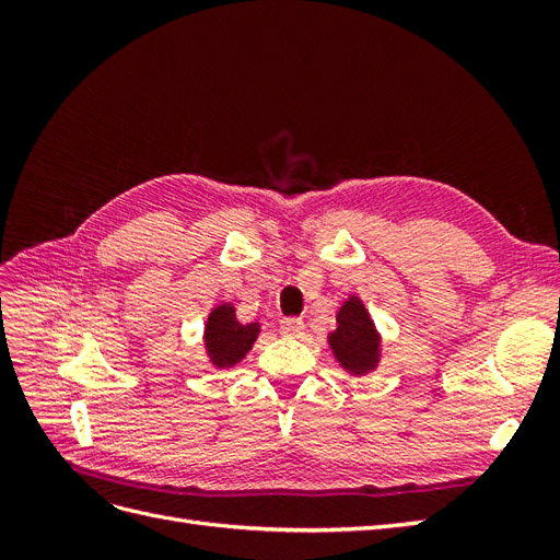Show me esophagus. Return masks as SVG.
Returning <instances> with one entry per match:
<instances>
[{
  "label": "esophagus",
  "mask_w": 560,
  "mask_h": 560,
  "mask_svg": "<svg viewBox=\"0 0 560 560\" xmlns=\"http://www.w3.org/2000/svg\"><path fill=\"white\" fill-rule=\"evenodd\" d=\"M280 331L284 336H292V338H299L303 331H306V325H303V319L299 317H284L280 322Z\"/></svg>",
  "instance_id": "esophagus-1"
}]
</instances>
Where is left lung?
Listing matches in <instances>:
<instances>
[{"instance_id":"obj_1","label":"left lung","mask_w":560,"mask_h":560,"mask_svg":"<svg viewBox=\"0 0 560 560\" xmlns=\"http://www.w3.org/2000/svg\"><path fill=\"white\" fill-rule=\"evenodd\" d=\"M336 362L350 376H366L381 362V334L364 301L350 294L336 315V329L327 336Z\"/></svg>"}]
</instances>
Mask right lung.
Returning a JSON list of instances; mask_svg holds the SVG:
<instances>
[{
  "label": "right lung",
  "instance_id": "right-lung-1",
  "mask_svg": "<svg viewBox=\"0 0 560 560\" xmlns=\"http://www.w3.org/2000/svg\"><path fill=\"white\" fill-rule=\"evenodd\" d=\"M261 331L259 322H243L235 317L233 303H219L208 315L206 334H202V346L210 358V364L217 369H231L245 360L254 341Z\"/></svg>",
  "mask_w": 560,
  "mask_h": 560
}]
</instances>
